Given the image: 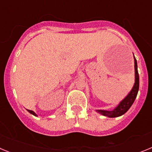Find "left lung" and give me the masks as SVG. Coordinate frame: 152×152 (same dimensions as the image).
<instances>
[{
  "mask_svg": "<svg viewBox=\"0 0 152 152\" xmlns=\"http://www.w3.org/2000/svg\"><path fill=\"white\" fill-rule=\"evenodd\" d=\"M134 61H135V84H134L132 89L129 93V94L119 103V105L114 109L113 110L108 111L103 110H96V112L103 115V116L113 118L122 116L129 110V109L131 107L132 103L135 101L139 88V73H138L137 61L135 59V56H134Z\"/></svg>",
  "mask_w": 152,
  "mask_h": 152,
  "instance_id": "obj_1",
  "label": "left lung"
}]
</instances>
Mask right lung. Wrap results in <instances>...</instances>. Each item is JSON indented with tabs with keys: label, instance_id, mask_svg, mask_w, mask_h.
Wrapping results in <instances>:
<instances>
[{
	"label": "right lung",
	"instance_id": "right-lung-1",
	"mask_svg": "<svg viewBox=\"0 0 152 152\" xmlns=\"http://www.w3.org/2000/svg\"><path fill=\"white\" fill-rule=\"evenodd\" d=\"M28 110V112H29V113H30L31 114H33V116H37V115H36V113H35L34 112H33V110Z\"/></svg>",
	"mask_w": 152,
	"mask_h": 152
}]
</instances>
